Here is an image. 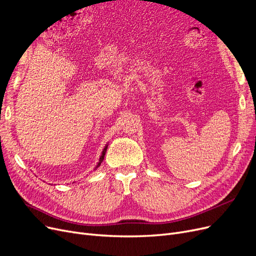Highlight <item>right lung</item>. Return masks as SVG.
<instances>
[{"label": "right lung", "mask_w": 256, "mask_h": 256, "mask_svg": "<svg viewBox=\"0 0 256 256\" xmlns=\"http://www.w3.org/2000/svg\"><path fill=\"white\" fill-rule=\"evenodd\" d=\"M107 147H108V144H106V146H105V148L103 149V151H102V154H101V156H100V160H99V162H98V164H96V168H99V166H100V164H101V162H102L104 160V156H105V153H106ZM96 168H94V170H96Z\"/></svg>", "instance_id": "add662e5"}]
</instances>
